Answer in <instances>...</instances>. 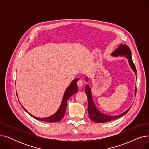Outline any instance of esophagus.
I'll list each match as a JSON object with an SVG mask.
<instances>
[{"label": "esophagus", "mask_w": 149, "mask_h": 149, "mask_svg": "<svg viewBox=\"0 0 149 149\" xmlns=\"http://www.w3.org/2000/svg\"><path fill=\"white\" fill-rule=\"evenodd\" d=\"M77 85L79 88H81L83 86V81L81 79H80L79 80H78L77 81Z\"/></svg>", "instance_id": "1"}]
</instances>
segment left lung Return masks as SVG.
Segmentation results:
<instances>
[{"label": "left lung", "instance_id": "1", "mask_svg": "<svg viewBox=\"0 0 149 149\" xmlns=\"http://www.w3.org/2000/svg\"><path fill=\"white\" fill-rule=\"evenodd\" d=\"M112 56L113 57H118V56H124L126 57L127 60L129 64L133 70V71L135 72V74L136 75V69L135 66V65L133 63L132 58V53L131 51L129 48V47L126 45V44H121L119 45L118 48L117 49L115 50L112 54ZM86 78V81H88V78ZM85 92L86 93L87 97H88V113L90 119L95 123H107L109 121H111L112 120L119 118L120 117H122L125 114H126L127 112L130 110V108H129L127 111H125L124 112L117 115H109L104 114L100 112L98 109L97 108L96 106L95 105L94 102H93V98L92 96V92L88 84L86 85L85 87ZM136 86H135V94H136Z\"/></svg>", "mask_w": 149, "mask_h": 149}]
</instances>
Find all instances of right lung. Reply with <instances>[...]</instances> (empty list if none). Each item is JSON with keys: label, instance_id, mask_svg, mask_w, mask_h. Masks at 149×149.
Segmentation results:
<instances>
[{"label": "right lung", "instance_id": "right-lung-1", "mask_svg": "<svg viewBox=\"0 0 149 149\" xmlns=\"http://www.w3.org/2000/svg\"><path fill=\"white\" fill-rule=\"evenodd\" d=\"M79 80V78H77V79H74L71 83H70V85L66 88V90L65 92L64 95H63V97L61 103L60 107L58 108L57 111L56 113L50 116L46 117V118H38V117H36L33 115H31L29 112H28L26 111V109H25L24 107H23L21 104H20L23 107V109H24L27 113H29V115H30L31 116L33 117L34 118L37 120L43 121L45 122H49V123H56V122L60 121L65 116L66 106H67V101L68 99L78 91V86H77V82Z\"/></svg>", "mask_w": 149, "mask_h": 149}]
</instances>
